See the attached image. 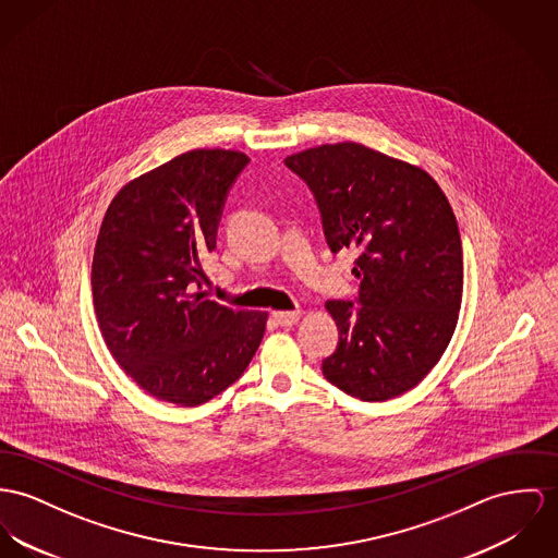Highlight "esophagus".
<instances>
[{
	"instance_id": "34e87169",
	"label": "esophagus",
	"mask_w": 558,
	"mask_h": 558,
	"mask_svg": "<svg viewBox=\"0 0 558 558\" xmlns=\"http://www.w3.org/2000/svg\"><path fill=\"white\" fill-rule=\"evenodd\" d=\"M300 318V312H274V320H276L278 325H282V327H291V325H295Z\"/></svg>"
}]
</instances>
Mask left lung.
<instances>
[{
	"instance_id": "obj_1",
	"label": "left lung",
	"mask_w": 558,
	"mask_h": 558,
	"mask_svg": "<svg viewBox=\"0 0 558 558\" xmlns=\"http://www.w3.org/2000/svg\"><path fill=\"white\" fill-rule=\"evenodd\" d=\"M284 163L316 195L331 251H359L361 307L325 303L340 329L325 378L361 401L412 390L446 352L463 300V248L448 197L423 168L356 142L314 146Z\"/></svg>"
}]
</instances>
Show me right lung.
Returning a JSON list of instances; mask_svg holds the SVG:
<instances>
[{
    "instance_id": "add662e5",
    "label": "right lung",
    "mask_w": 558,
    "mask_h": 558,
    "mask_svg": "<svg viewBox=\"0 0 558 558\" xmlns=\"http://www.w3.org/2000/svg\"><path fill=\"white\" fill-rule=\"evenodd\" d=\"M251 159L195 148L114 195L99 227L90 287L101 338L129 378L159 401L197 408L233 385L257 352L267 312L195 291L220 208Z\"/></svg>"
}]
</instances>
